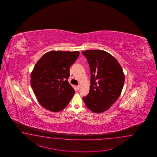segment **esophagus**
I'll use <instances>...</instances> for the list:
<instances>
[{
  "label": "esophagus",
  "mask_w": 157,
  "mask_h": 157,
  "mask_svg": "<svg viewBox=\"0 0 157 157\" xmlns=\"http://www.w3.org/2000/svg\"><path fill=\"white\" fill-rule=\"evenodd\" d=\"M80 85H77V86H76V88H77V89H78H78H80Z\"/></svg>",
  "instance_id": "obj_1"
}]
</instances>
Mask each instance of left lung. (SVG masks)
I'll list each match as a JSON object with an SVG mask.
<instances>
[{"instance_id":"left-lung-1","label":"left lung","mask_w":157,"mask_h":157,"mask_svg":"<svg viewBox=\"0 0 157 157\" xmlns=\"http://www.w3.org/2000/svg\"><path fill=\"white\" fill-rule=\"evenodd\" d=\"M82 53L90 67V91L83 101L95 113L108 110L121 94L124 82L122 68L117 59L104 50H87Z\"/></svg>"}]
</instances>
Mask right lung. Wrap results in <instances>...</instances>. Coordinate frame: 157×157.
<instances>
[{"instance_id":"1","label":"right lung","mask_w":157,"mask_h":157,"mask_svg":"<svg viewBox=\"0 0 157 157\" xmlns=\"http://www.w3.org/2000/svg\"><path fill=\"white\" fill-rule=\"evenodd\" d=\"M80 55L78 51H50L43 55L31 74V86L40 104L48 110H63L74 96L68 82L70 67Z\"/></svg>"}]
</instances>
